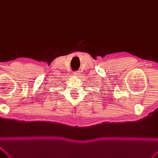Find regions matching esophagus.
Wrapping results in <instances>:
<instances>
[{"mask_svg": "<svg viewBox=\"0 0 158 158\" xmlns=\"http://www.w3.org/2000/svg\"><path fill=\"white\" fill-rule=\"evenodd\" d=\"M74 73H75V74L76 75H79V71H75V72H74Z\"/></svg>", "mask_w": 158, "mask_h": 158, "instance_id": "1", "label": "esophagus"}]
</instances>
